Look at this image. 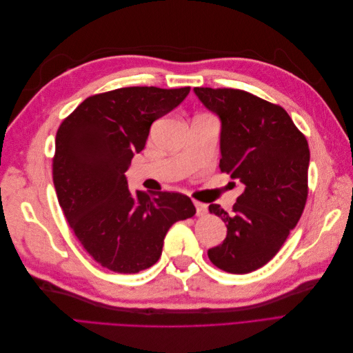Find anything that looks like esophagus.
Listing matches in <instances>:
<instances>
[{"label":"esophagus","instance_id":"obj_1","mask_svg":"<svg viewBox=\"0 0 353 353\" xmlns=\"http://www.w3.org/2000/svg\"><path fill=\"white\" fill-rule=\"evenodd\" d=\"M194 206H196V213H197V216H205L206 213H208V205H205V203L194 201Z\"/></svg>","mask_w":353,"mask_h":353}]
</instances>
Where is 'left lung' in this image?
<instances>
[{
	"label": "left lung",
	"instance_id": "8db88e82",
	"mask_svg": "<svg viewBox=\"0 0 353 353\" xmlns=\"http://www.w3.org/2000/svg\"><path fill=\"white\" fill-rule=\"evenodd\" d=\"M194 94L221 122V170L244 187L231 213L209 206L225 222L227 237L208 256L222 271L248 274L279 253L302 216L307 141L283 108L250 92L194 88Z\"/></svg>",
	"mask_w": 353,
	"mask_h": 353
}]
</instances>
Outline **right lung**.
<instances>
[{"instance_id": "right-lung-1", "label": "right lung", "mask_w": 353, "mask_h": 353, "mask_svg": "<svg viewBox=\"0 0 353 353\" xmlns=\"http://www.w3.org/2000/svg\"><path fill=\"white\" fill-rule=\"evenodd\" d=\"M190 87H130L82 101L63 121L52 160L59 203L83 249L104 268L137 274L162 254L168 230L194 216L190 197L131 191L125 172L159 117L185 100Z\"/></svg>"}]
</instances>
